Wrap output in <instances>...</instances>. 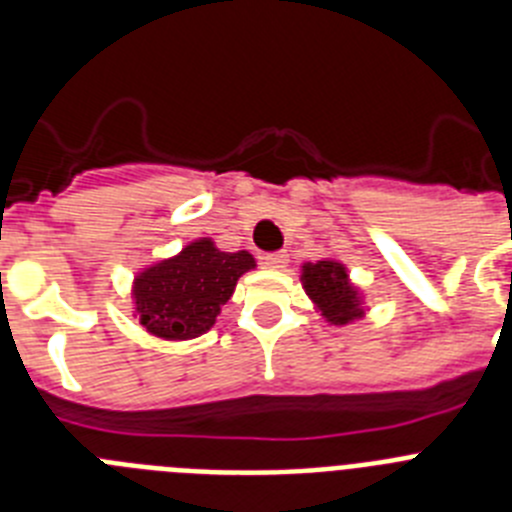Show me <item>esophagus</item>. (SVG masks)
<instances>
[{
    "label": "esophagus",
    "mask_w": 512,
    "mask_h": 512,
    "mask_svg": "<svg viewBox=\"0 0 512 512\" xmlns=\"http://www.w3.org/2000/svg\"><path fill=\"white\" fill-rule=\"evenodd\" d=\"M261 264H264L266 269H284V266L289 264V253H287V251L266 253L264 259H261Z\"/></svg>",
    "instance_id": "obj_1"
}]
</instances>
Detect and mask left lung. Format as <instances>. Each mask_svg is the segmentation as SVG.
Segmentation results:
<instances>
[{
  "label": "left lung",
  "instance_id": "left-lung-1",
  "mask_svg": "<svg viewBox=\"0 0 512 512\" xmlns=\"http://www.w3.org/2000/svg\"><path fill=\"white\" fill-rule=\"evenodd\" d=\"M302 284L310 300L323 310L333 325H346L348 320L361 318L359 292L351 287L348 274L338 261H318L302 266Z\"/></svg>",
  "mask_w": 512,
  "mask_h": 512
}]
</instances>
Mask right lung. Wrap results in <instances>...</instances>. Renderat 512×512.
Returning a JSON list of instances; mask_svg holds the SVG:
<instances>
[{
  "instance_id": "obj_1",
  "label": "right lung",
  "mask_w": 512,
  "mask_h": 512,
  "mask_svg": "<svg viewBox=\"0 0 512 512\" xmlns=\"http://www.w3.org/2000/svg\"><path fill=\"white\" fill-rule=\"evenodd\" d=\"M256 261L248 251L228 253L210 238L189 243L179 256L148 266L133 287L135 312L148 333L169 341L202 336Z\"/></svg>"
}]
</instances>
